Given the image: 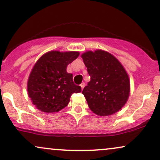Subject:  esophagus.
I'll list each match as a JSON object with an SVG mask.
<instances>
[{
    "label": "esophagus",
    "instance_id": "1",
    "mask_svg": "<svg viewBox=\"0 0 160 160\" xmlns=\"http://www.w3.org/2000/svg\"><path fill=\"white\" fill-rule=\"evenodd\" d=\"M80 87H81V89L82 90V89H83V88L85 87V83H84V82H82V83L80 84Z\"/></svg>",
    "mask_w": 160,
    "mask_h": 160
}]
</instances>
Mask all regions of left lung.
Wrapping results in <instances>:
<instances>
[{
	"instance_id": "8db88e82",
	"label": "left lung",
	"mask_w": 160,
	"mask_h": 160,
	"mask_svg": "<svg viewBox=\"0 0 160 160\" xmlns=\"http://www.w3.org/2000/svg\"><path fill=\"white\" fill-rule=\"evenodd\" d=\"M81 57L91 80L82 90L89 108L101 117L118 112L130 93L128 75L113 55L102 49L87 51Z\"/></svg>"
}]
</instances>
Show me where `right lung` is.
Here are the masks:
<instances>
[{"label": "right lung", "instance_id": "right-lung-1", "mask_svg": "<svg viewBox=\"0 0 160 160\" xmlns=\"http://www.w3.org/2000/svg\"><path fill=\"white\" fill-rule=\"evenodd\" d=\"M79 55L76 51H49L37 61L29 75L27 89L33 104L39 111H61L68 104L73 93L81 92V87L73 82V74L66 71Z\"/></svg>", "mask_w": 160, "mask_h": 160}]
</instances>
